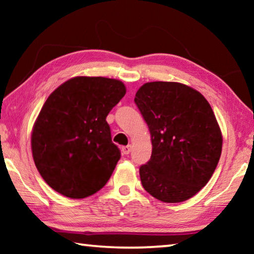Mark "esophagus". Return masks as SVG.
<instances>
[{
	"label": "esophagus",
	"instance_id": "obj_1",
	"mask_svg": "<svg viewBox=\"0 0 254 254\" xmlns=\"http://www.w3.org/2000/svg\"><path fill=\"white\" fill-rule=\"evenodd\" d=\"M123 154H128L131 152V145H126V147L122 148Z\"/></svg>",
	"mask_w": 254,
	"mask_h": 254
}]
</instances>
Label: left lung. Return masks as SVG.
Instances as JSON below:
<instances>
[{"label":"left lung","instance_id":"8db88e82","mask_svg":"<svg viewBox=\"0 0 254 254\" xmlns=\"http://www.w3.org/2000/svg\"><path fill=\"white\" fill-rule=\"evenodd\" d=\"M134 102L151 134L152 153L140 167L143 188L165 203L196 195L212 177L222 152V133L209 103L175 81L141 86Z\"/></svg>","mask_w":254,"mask_h":254}]
</instances>
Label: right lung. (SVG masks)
Instances as JSON below:
<instances>
[{
	"label": "right lung",
	"mask_w": 254,
	"mask_h": 254,
	"mask_svg": "<svg viewBox=\"0 0 254 254\" xmlns=\"http://www.w3.org/2000/svg\"><path fill=\"white\" fill-rule=\"evenodd\" d=\"M126 92L118 79L78 76L47 98L34 122L31 149L54 190L79 199L105 186L121 158L106 117Z\"/></svg>",
	"instance_id": "add662e5"
}]
</instances>
